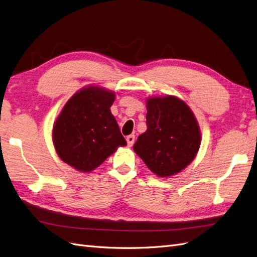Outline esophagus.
Here are the masks:
<instances>
[{
    "label": "esophagus",
    "mask_w": 257,
    "mask_h": 257,
    "mask_svg": "<svg viewBox=\"0 0 257 257\" xmlns=\"http://www.w3.org/2000/svg\"><path fill=\"white\" fill-rule=\"evenodd\" d=\"M126 142H127L128 147H132V146H133V144H134V142H135V135H128L126 137Z\"/></svg>",
    "instance_id": "34e87169"
}]
</instances>
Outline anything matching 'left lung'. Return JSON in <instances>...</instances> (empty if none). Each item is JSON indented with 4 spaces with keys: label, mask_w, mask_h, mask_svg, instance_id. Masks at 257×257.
<instances>
[{
    "label": "left lung",
    "mask_w": 257,
    "mask_h": 257,
    "mask_svg": "<svg viewBox=\"0 0 257 257\" xmlns=\"http://www.w3.org/2000/svg\"><path fill=\"white\" fill-rule=\"evenodd\" d=\"M147 131L134 151L159 177L175 175L195 159L201 144L198 122L190 108L175 96L147 99Z\"/></svg>",
    "instance_id": "8db88e82"
}]
</instances>
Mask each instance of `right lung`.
<instances>
[{"label":"right lung","mask_w":257,"mask_h":257,"mask_svg":"<svg viewBox=\"0 0 257 257\" xmlns=\"http://www.w3.org/2000/svg\"><path fill=\"white\" fill-rule=\"evenodd\" d=\"M114 98L113 92L88 86L67 101L53 128V143L62 161L88 173L126 145L110 111Z\"/></svg>","instance_id":"add662e5"}]
</instances>
